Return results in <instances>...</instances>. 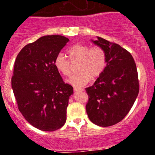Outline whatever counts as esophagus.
<instances>
[{
  "instance_id": "obj_1",
  "label": "esophagus",
  "mask_w": 155,
  "mask_h": 155,
  "mask_svg": "<svg viewBox=\"0 0 155 155\" xmlns=\"http://www.w3.org/2000/svg\"><path fill=\"white\" fill-rule=\"evenodd\" d=\"M74 92H81V91H84L83 89H81V88H76V87L74 88Z\"/></svg>"
}]
</instances>
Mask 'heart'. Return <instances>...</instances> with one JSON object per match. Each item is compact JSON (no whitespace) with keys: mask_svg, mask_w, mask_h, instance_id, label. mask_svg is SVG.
I'll return each instance as SVG.
<instances>
[{"mask_svg":"<svg viewBox=\"0 0 155 155\" xmlns=\"http://www.w3.org/2000/svg\"><path fill=\"white\" fill-rule=\"evenodd\" d=\"M67 54L71 63L79 62L77 71L79 73L72 76L67 82L75 87H81L91 80L99 77L107 65V54L104 48L86 44H76L69 48ZM54 65L60 74L69 76L72 73V65L65 57L60 53L55 57Z\"/></svg>","mask_w":155,"mask_h":155,"instance_id":"obj_1","label":"heart"}]
</instances>
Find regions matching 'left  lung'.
<instances>
[{
  "instance_id": "8db88e82",
  "label": "left lung",
  "mask_w": 155,
  "mask_h": 155,
  "mask_svg": "<svg viewBox=\"0 0 155 155\" xmlns=\"http://www.w3.org/2000/svg\"><path fill=\"white\" fill-rule=\"evenodd\" d=\"M92 41L106 51L107 65L93 85L86 88V111L92 123L108 127L123 120L136 101L138 72L132 55L119 44L101 37Z\"/></svg>"
}]
</instances>
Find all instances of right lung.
Here are the masks:
<instances>
[{"mask_svg": "<svg viewBox=\"0 0 155 155\" xmlns=\"http://www.w3.org/2000/svg\"><path fill=\"white\" fill-rule=\"evenodd\" d=\"M68 41L60 35L42 36L25 46L15 60L12 87L19 111L41 130L54 131L66 122L74 90L64 82L54 60Z\"/></svg>", "mask_w": 155, "mask_h": 155, "instance_id": "right-lung-1", "label": "right lung"}]
</instances>
